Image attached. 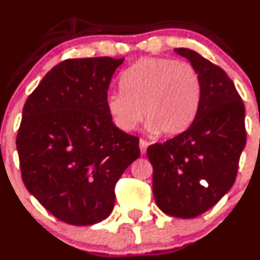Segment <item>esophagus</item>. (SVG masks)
I'll return each instance as SVG.
<instances>
[{
    "mask_svg": "<svg viewBox=\"0 0 260 260\" xmlns=\"http://www.w3.org/2000/svg\"><path fill=\"white\" fill-rule=\"evenodd\" d=\"M139 146H140L141 153H145L146 152L147 146H149V142H147L146 140H142V139H140V141H139Z\"/></svg>",
    "mask_w": 260,
    "mask_h": 260,
    "instance_id": "34e87169",
    "label": "esophagus"
}]
</instances>
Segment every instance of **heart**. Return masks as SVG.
Here are the masks:
<instances>
[{
  "label": "heart",
  "mask_w": 260,
  "mask_h": 260,
  "mask_svg": "<svg viewBox=\"0 0 260 260\" xmlns=\"http://www.w3.org/2000/svg\"><path fill=\"white\" fill-rule=\"evenodd\" d=\"M122 93L107 98L111 121L121 131H131L142 119L150 134L175 135L196 115L202 84L196 68L171 58H141L120 80Z\"/></svg>",
  "instance_id": "heart-1"
}]
</instances>
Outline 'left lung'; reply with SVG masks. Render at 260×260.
Returning <instances> with one entry per match:
<instances>
[{
	"label": "left lung",
	"mask_w": 260,
	"mask_h": 260,
	"mask_svg": "<svg viewBox=\"0 0 260 260\" xmlns=\"http://www.w3.org/2000/svg\"><path fill=\"white\" fill-rule=\"evenodd\" d=\"M196 68L202 84L194 120L183 133L147 147L152 192L166 214L193 218L233 186L247 141L244 104L227 73L188 48H176Z\"/></svg>",
	"instance_id": "left-lung-1"
}]
</instances>
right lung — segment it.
<instances>
[{
	"label": "right lung",
	"mask_w": 260,
	"mask_h": 260,
	"mask_svg": "<svg viewBox=\"0 0 260 260\" xmlns=\"http://www.w3.org/2000/svg\"><path fill=\"white\" fill-rule=\"evenodd\" d=\"M124 58L67 59L26 100L18 129L22 180L55 218L73 225L111 213L115 185L140 156L139 139L119 130L108 88Z\"/></svg>",
	"instance_id": "right-lung-1"
}]
</instances>
